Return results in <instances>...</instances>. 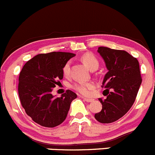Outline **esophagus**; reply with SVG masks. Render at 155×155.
<instances>
[{
    "instance_id": "esophagus-1",
    "label": "esophagus",
    "mask_w": 155,
    "mask_h": 155,
    "mask_svg": "<svg viewBox=\"0 0 155 155\" xmlns=\"http://www.w3.org/2000/svg\"><path fill=\"white\" fill-rule=\"evenodd\" d=\"M82 98H83V99H84V100L87 102H91L92 101H93V99H88V98H84V97H82Z\"/></svg>"
}]
</instances>
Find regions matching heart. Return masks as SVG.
Returning <instances> with one entry per match:
<instances>
[{"label": "heart", "instance_id": "obj_1", "mask_svg": "<svg viewBox=\"0 0 155 155\" xmlns=\"http://www.w3.org/2000/svg\"><path fill=\"white\" fill-rule=\"evenodd\" d=\"M81 61L90 68V70H96L99 67V62L96 56L91 53H86L81 57ZM71 70V62L68 61L63 66L64 75L68 77L70 74ZM72 88L80 93L81 94L87 96L90 93V91L94 88V84L93 83H84V82H77L74 83L72 85Z\"/></svg>", "mask_w": 155, "mask_h": 155}]
</instances>
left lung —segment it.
I'll list each match as a JSON object with an SVG mask.
<instances>
[{
	"label": "left lung",
	"instance_id": "1",
	"mask_svg": "<svg viewBox=\"0 0 155 155\" xmlns=\"http://www.w3.org/2000/svg\"><path fill=\"white\" fill-rule=\"evenodd\" d=\"M98 53L105 62L108 72L102 87L106 99L99 98L102 108L95 118L102 124H110L123 117L136 100L142 83L139 64L136 58L124 50L99 47Z\"/></svg>",
	"mask_w": 155,
	"mask_h": 155
}]
</instances>
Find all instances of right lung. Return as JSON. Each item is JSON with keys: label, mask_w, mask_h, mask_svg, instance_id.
<instances>
[{"label": "right lung", "mask_w": 155, "mask_h": 155, "mask_svg": "<svg viewBox=\"0 0 155 155\" xmlns=\"http://www.w3.org/2000/svg\"><path fill=\"white\" fill-rule=\"evenodd\" d=\"M75 54L52 52L38 54L28 61L19 77L18 91L26 114L35 123L55 127L65 120L71 102L77 94L66 90L61 97L51 93L63 78L62 68Z\"/></svg>", "instance_id": "1"}]
</instances>
